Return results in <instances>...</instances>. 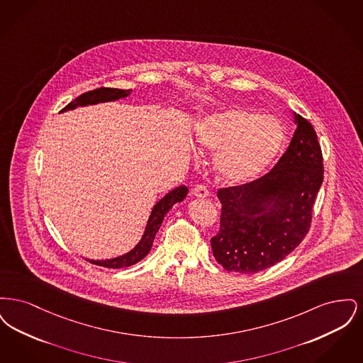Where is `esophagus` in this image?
<instances>
[{"label":"esophagus","mask_w":363,"mask_h":363,"mask_svg":"<svg viewBox=\"0 0 363 363\" xmlns=\"http://www.w3.org/2000/svg\"><path fill=\"white\" fill-rule=\"evenodd\" d=\"M191 193H193V196H196V197H207L208 194H209L207 186H206L204 184H197V185H194V188L191 189Z\"/></svg>","instance_id":"esophagus-1"}]
</instances>
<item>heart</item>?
<instances>
[{
	"instance_id": "1",
	"label": "heart",
	"mask_w": 363,
	"mask_h": 363,
	"mask_svg": "<svg viewBox=\"0 0 363 363\" xmlns=\"http://www.w3.org/2000/svg\"><path fill=\"white\" fill-rule=\"evenodd\" d=\"M201 148L218 151L215 169L230 185L247 182L264 172L284 141L280 122L241 107L213 114L199 129Z\"/></svg>"
}]
</instances>
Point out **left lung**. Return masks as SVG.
<instances>
[{"mask_svg": "<svg viewBox=\"0 0 363 363\" xmlns=\"http://www.w3.org/2000/svg\"><path fill=\"white\" fill-rule=\"evenodd\" d=\"M295 122L293 140L271 172L218 189L220 228L211 246L213 257L227 271H264L290 255L309 233L324 163L311 122L299 114Z\"/></svg>", "mask_w": 363, "mask_h": 363, "instance_id": "8db88e82", "label": "left lung"}]
</instances>
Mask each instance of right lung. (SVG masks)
I'll list each match as a JSON object with an SVG mask.
<instances>
[{"label":"right lung","instance_id":"obj_1","mask_svg":"<svg viewBox=\"0 0 363 363\" xmlns=\"http://www.w3.org/2000/svg\"><path fill=\"white\" fill-rule=\"evenodd\" d=\"M130 94V89H120V88H110V86H101L92 91H88L82 94L80 96H77L76 99H73L69 104L65 106V108L62 110H70L74 108L77 106H86V104H95L99 102H108V101H117L120 98H125ZM188 193L186 186H178L175 189L172 190L169 194H166L157 204H156L151 216L148 219L145 233L141 238V241L138 242V246L130 250L129 253L123 255L121 257L117 259H104V261H94V259H88L89 262L104 267V268H123V267H130L133 264L138 262L140 259H144L152 246V242L155 238L156 233L159 230V227L162 225L166 213L169 212V209L173 207L175 203L182 201L185 199Z\"/></svg>","mask_w":363,"mask_h":363}]
</instances>
